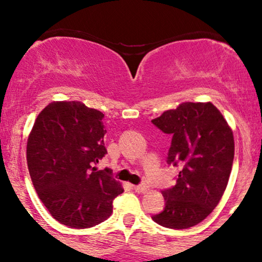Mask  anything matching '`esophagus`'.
Wrapping results in <instances>:
<instances>
[{
	"label": "esophagus",
	"instance_id": "obj_1",
	"mask_svg": "<svg viewBox=\"0 0 262 262\" xmlns=\"http://www.w3.org/2000/svg\"><path fill=\"white\" fill-rule=\"evenodd\" d=\"M134 191L138 192V193H145L148 192V187L145 185H138V186H133Z\"/></svg>",
	"mask_w": 262,
	"mask_h": 262
}]
</instances>
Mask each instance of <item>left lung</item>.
I'll list each match as a JSON object with an SVG mask.
<instances>
[{
    "label": "left lung",
    "mask_w": 262,
    "mask_h": 262,
    "mask_svg": "<svg viewBox=\"0 0 262 262\" xmlns=\"http://www.w3.org/2000/svg\"><path fill=\"white\" fill-rule=\"evenodd\" d=\"M151 122L172 135L167 162L182 166L176 185L161 192L164 210L151 218L162 227L187 229L208 217L227 188L233 130L210 102H183Z\"/></svg>",
    "instance_id": "obj_1"
}]
</instances>
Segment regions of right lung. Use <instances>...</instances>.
Here are the masks:
<instances>
[{"instance_id": "obj_1", "label": "right lung", "mask_w": 262, "mask_h": 262, "mask_svg": "<svg viewBox=\"0 0 262 262\" xmlns=\"http://www.w3.org/2000/svg\"><path fill=\"white\" fill-rule=\"evenodd\" d=\"M104 114L79 101H54L38 114L27 141V164L45 208L70 228H91L113 212L122 185L95 167L107 154Z\"/></svg>"}]
</instances>
